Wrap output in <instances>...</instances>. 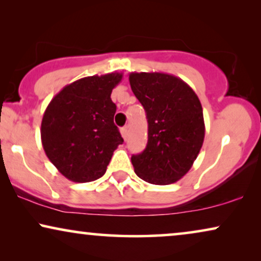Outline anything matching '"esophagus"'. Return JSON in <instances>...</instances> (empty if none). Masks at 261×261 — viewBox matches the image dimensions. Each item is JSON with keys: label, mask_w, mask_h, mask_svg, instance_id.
<instances>
[{"label": "esophagus", "mask_w": 261, "mask_h": 261, "mask_svg": "<svg viewBox=\"0 0 261 261\" xmlns=\"http://www.w3.org/2000/svg\"><path fill=\"white\" fill-rule=\"evenodd\" d=\"M121 135H122V138L124 139V140H127V138H128V128L127 127L121 128Z\"/></svg>", "instance_id": "obj_1"}]
</instances>
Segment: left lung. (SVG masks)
<instances>
[{
    "instance_id": "8db88e82",
    "label": "left lung",
    "mask_w": 261,
    "mask_h": 261,
    "mask_svg": "<svg viewBox=\"0 0 261 261\" xmlns=\"http://www.w3.org/2000/svg\"><path fill=\"white\" fill-rule=\"evenodd\" d=\"M129 83L148 122L147 146L132 156L135 173L147 183L172 184L189 172L204 141L198 96L183 80L164 72H132Z\"/></svg>"
}]
</instances>
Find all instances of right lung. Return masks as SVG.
<instances>
[{
	"label": "right lung",
	"mask_w": 261,
	"mask_h": 261,
	"mask_svg": "<svg viewBox=\"0 0 261 261\" xmlns=\"http://www.w3.org/2000/svg\"><path fill=\"white\" fill-rule=\"evenodd\" d=\"M122 73L81 78L64 87L46 108L41 121L44 151L57 170L74 183L101 178L117 146L123 142L114 124L110 95Z\"/></svg>",
	"instance_id": "add662e5"
}]
</instances>
